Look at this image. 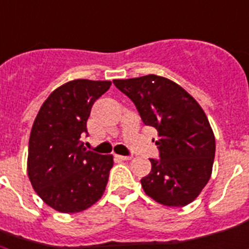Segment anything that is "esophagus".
Wrapping results in <instances>:
<instances>
[{
  "label": "esophagus",
  "mask_w": 249,
  "mask_h": 249,
  "mask_svg": "<svg viewBox=\"0 0 249 249\" xmlns=\"http://www.w3.org/2000/svg\"><path fill=\"white\" fill-rule=\"evenodd\" d=\"M115 158L119 160H130L132 159V156H123V155H115Z\"/></svg>",
  "instance_id": "34e87169"
}]
</instances>
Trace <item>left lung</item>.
Returning a JSON list of instances; mask_svg holds the SVG:
<instances>
[{
	"label": "left lung",
	"mask_w": 249,
	"mask_h": 249,
	"mask_svg": "<svg viewBox=\"0 0 249 249\" xmlns=\"http://www.w3.org/2000/svg\"><path fill=\"white\" fill-rule=\"evenodd\" d=\"M134 103L144 125L155 128L159 159L141 179L160 204L183 207L200 194L212 174L216 141L199 103L178 84L156 75L113 80Z\"/></svg>",
	"instance_id": "1"
}]
</instances>
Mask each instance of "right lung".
I'll list each match as a JSON object with an SVG mask.
<instances>
[{
  "label": "right lung",
  "mask_w": 249,
  "mask_h": 249,
  "mask_svg": "<svg viewBox=\"0 0 249 249\" xmlns=\"http://www.w3.org/2000/svg\"><path fill=\"white\" fill-rule=\"evenodd\" d=\"M111 81L73 80L41 106L28 146V177L38 196L55 211L81 212L105 193L112 155L89 151L80 138L94 102Z\"/></svg>",
  "instance_id": "obj_1"
}]
</instances>
